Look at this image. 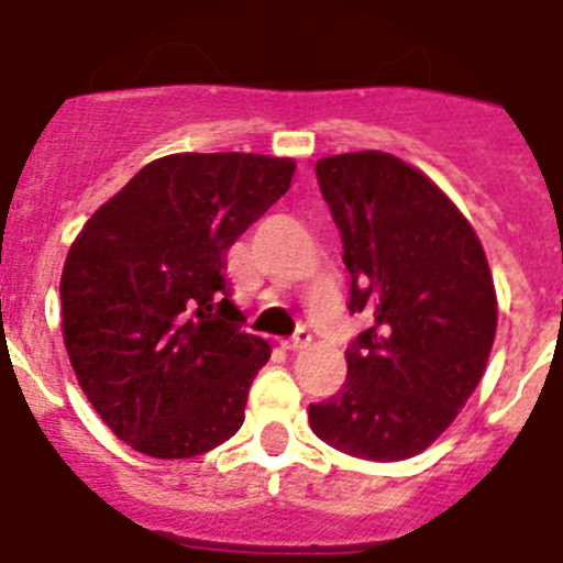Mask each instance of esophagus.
<instances>
[{
	"label": "esophagus",
	"mask_w": 563,
	"mask_h": 563,
	"mask_svg": "<svg viewBox=\"0 0 563 563\" xmlns=\"http://www.w3.org/2000/svg\"><path fill=\"white\" fill-rule=\"evenodd\" d=\"M310 343H312L310 332H307V330H298L296 335L290 338V341H285V346H287V350H290V352H305L307 346H310Z\"/></svg>",
	"instance_id": "esophagus-1"
}]
</instances>
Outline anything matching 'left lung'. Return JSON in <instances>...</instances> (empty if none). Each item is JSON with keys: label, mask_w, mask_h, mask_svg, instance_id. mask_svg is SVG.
<instances>
[{"label": "left lung", "mask_w": 563, "mask_h": 563, "mask_svg": "<svg viewBox=\"0 0 563 563\" xmlns=\"http://www.w3.org/2000/svg\"><path fill=\"white\" fill-rule=\"evenodd\" d=\"M316 177L341 231L350 310L372 327L346 350L338 395L310 406V429L357 460H409L485 375L499 318L494 276L460 208L395 154H332Z\"/></svg>", "instance_id": "8db88e82"}]
</instances>
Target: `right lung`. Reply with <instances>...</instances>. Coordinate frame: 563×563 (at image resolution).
Masks as SVG:
<instances>
[{
  "label": "right lung",
  "mask_w": 563,
  "mask_h": 563,
  "mask_svg": "<svg viewBox=\"0 0 563 563\" xmlns=\"http://www.w3.org/2000/svg\"><path fill=\"white\" fill-rule=\"evenodd\" d=\"M290 157L217 152L152 161L67 253L62 332L84 395L118 440L188 460L231 440L271 357L239 330L225 253L287 194Z\"/></svg>",
  "instance_id": "add662e5"
}]
</instances>
